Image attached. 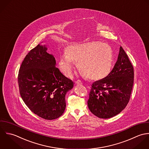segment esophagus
I'll list each match as a JSON object with an SVG mask.
<instances>
[{"mask_svg": "<svg viewBox=\"0 0 149 149\" xmlns=\"http://www.w3.org/2000/svg\"><path fill=\"white\" fill-rule=\"evenodd\" d=\"M75 84H76L77 85H81V84H82V82L80 80H78V81H77L75 82Z\"/></svg>", "mask_w": 149, "mask_h": 149, "instance_id": "1", "label": "esophagus"}]
</instances>
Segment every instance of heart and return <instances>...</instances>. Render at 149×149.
I'll return each instance as SVG.
<instances>
[{"instance_id":"1","label":"heart","mask_w":149,"mask_h":149,"mask_svg":"<svg viewBox=\"0 0 149 149\" xmlns=\"http://www.w3.org/2000/svg\"><path fill=\"white\" fill-rule=\"evenodd\" d=\"M113 61L111 47L97 42L70 46L66 54L60 56L58 65L60 71L67 77L72 75L75 61L79 69L90 79H98L109 72Z\"/></svg>"}]
</instances>
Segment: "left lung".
I'll list each match as a JSON object with an SVG mask.
<instances>
[{
	"label": "left lung",
	"instance_id": "left-lung-1",
	"mask_svg": "<svg viewBox=\"0 0 149 149\" xmlns=\"http://www.w3.org/2000/svg\"><path fill=\"white\" fill-rule=\"evenodd\" d=\"M134 68L123 48L113 68L104 78L91 85L88 105L91 112L101 119H109L127 106L134 84Z\"/></svg>",
	"mask_w": 149,
	"mask_h": 149
}]
</instances>
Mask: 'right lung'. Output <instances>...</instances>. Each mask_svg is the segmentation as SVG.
<instances>
[{
    "instance_id": "obj_1",
    "label": "right lung",
    "mask_w": 149,
    "mask_h": 149,
    "mask_svg": "<svg viewBox=\"0 0 149 149\" xmlns=\"http://www.w3.org/2000/svg\"><path fill=\"white\" fill-rule=\"evenodd\" d=\"M38 44L23 60L18 82L21 96L30 111L39 117L54 120L64 112L65 94L73 82L56 67V60Z\"/></svg>"
}]
</instances>
